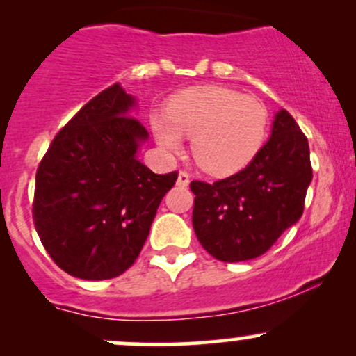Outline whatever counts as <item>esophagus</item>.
I'll use <instances>...</instances> for the list:
<instances>
[{
    "label": "esophagus",
    "mask_w": 356,
    "mask_h": 356,
    "mask_svg": "<svg viewBox=\"0 0 356 356\" xmlns=\"http://www.w3.org/2000/svg\"><path fill=\"white\" fill-rule=\"evenodd\" d=\"M189 182H191V175L187 174L186 170H181V172H179V177H177V186L187 187L189 186Z\"/></svg>",
    "instance_id": "obj_1"
}]
</instances>
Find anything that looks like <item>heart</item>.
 Segmentation results:
<instances>
[{"mask_svg": "<svg viewBox=\"0 0 356 356\" xmlns=\"http://www.w3.org/2000/svg\"><path fill=\"white\" fill-rule=\"evenodd\" d=\"M268 108L254 97L219 85L187 88L174 95L165 115L155 113L152 129L159 144L177 152L181 136L192 137L195 162L216 175L244 169L264 144Z\"/></svg>", "mask_w": 356, "mask_h": 356, "instance_id": "b5f03b06", "label": "heart"}]
</instances>
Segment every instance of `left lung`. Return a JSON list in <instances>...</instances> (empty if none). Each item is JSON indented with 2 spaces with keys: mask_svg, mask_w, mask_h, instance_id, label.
<instances>
[{
  "mask_svg": "<svg viewBox=\"0 0 356 356\" xmlns=\"http://www.w3.org/2000/svg\"><path fill=\"white\" fill-rule=\"evenodd\" d=\"M313 179L308 138L286 110L248 167L214 184L192 181V226L202 248L224 263L264 254L298 222Z\"/></svg>",
  "mask_w": 356,
  "mask_h": 356,
  "instance_id": "1",
  "label": "left lung"
}]
</instances>
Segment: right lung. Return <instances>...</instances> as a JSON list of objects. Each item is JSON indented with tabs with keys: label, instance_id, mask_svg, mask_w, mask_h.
Instances as JSON below:
<instances>
[{
	"label": "right lung",
	"instance_id": "add662e5",
	"mask_svg": "<svg viewBox=\"0 0 356 356\" xmlns=\"http://www.w3.org/2000/svg\"><path fill=\"white\" fill-rule=\"evenodd\" d=\"M120 85L85 104L56 134L36 170L33 222L68 275L110 280L136 263L177 172L154 174L137 159L145 127Z\"/></svg>",
	"mask_w": 356,
	"mask_h": 356
}]
</instances>
